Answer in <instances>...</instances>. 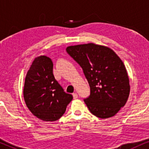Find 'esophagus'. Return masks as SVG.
Listing matches in <instances>:
<instances>
[{
  "instance_id": "esophagus-1",
  "label": "esophagus",
  "mask_w": 149,
  "mask_h": 149,
  "mask_svg": "<svg viewBox=\"0 0 149 149\" xmlns=\"http://www.w3.org/2000/svg\"><path fill=\"white\" fill-rule=\"evenodd\" d=\"M72 95H73V97L74 100H76V99L78 98V95H77V93H76V92H75V93H73Z\"/></svg>"
}]
</instances>
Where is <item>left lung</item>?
Masks as SVG:
<instances>
[{"mask_svg": "<svg viewBox=\"0 0 149 149\" xmlns=\"http://www.w3.org/2000/svg\"><path fill=\"white\" fill-rule=\"evenodd\" d=\"M66 51L79 64L90 87L84 100L89 111L100 118L114 116L124 107L130 86L125 66L107 46L90 42L71 45Z\"/></svg>", "mask_w": 149, "mask_h": 149, "instance_id": "obj_1", "label": "left lung"}]
</instances>
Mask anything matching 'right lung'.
I'll list each match as a JSON object with an SVG mask.
<instances>
[{
  "instance_id": "right-lung-1",
  "label": "right lung",
  "mask_w": 149,
  "mask_h": 149,
  "mask_svg": "<svg viewBox=\"0 0 149 149\" xmlns=\"http://www.w3.org/2000/svg\"><path fill=\"white\" fill-rule=\"evenodd\" d=\"M52 70L50 58L36 57L26 73L23 90L26 105L32 114L50 122L60 118L73 99L55 80Z\"/></svg>"
}]
</instances>
